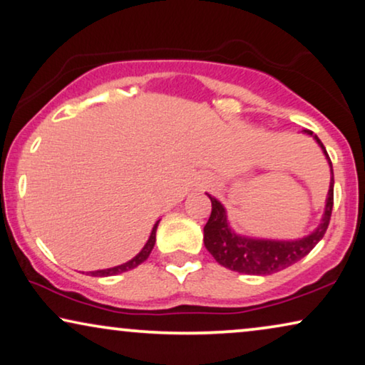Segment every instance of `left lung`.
<instances>
[{
  "mask_svg": "<svg viewBox=\"0 0 365 365\" xmlns=\"http://www.w3.org/2000/svg\"><path fill=\"white\" fill-rule=\"evenodd\" d=\"M304 132L314 137L316 142L324 150L332 173V163L326 152V147L311 130ZM208 198L212 200V215H210L208 222L203 228V241L207 250L225 268L236 271V273L266 276L278 273V271L287 268V266L297 263L322 240L327 227H329L332 205H334V175L331 177V187L326 200V212L321 225L314 233L296 241L251 240L245 238V236H238L228 227L223 205L217 198H213L212 195H208Z\"/></svg>",
  "mask_w": 365,
  "mask_h": 365,
  "instance_id": "obj_1",
  "label": "left lung"
}]
</instances>
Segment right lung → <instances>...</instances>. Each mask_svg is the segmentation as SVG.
Instances as JSON below:
<instances>
[{"instance_id":"obj_1","label":"right lung","mask_w":365,"mask_h":365,"mask_svg":"<svg viewBox=\"0 0 365 365\" xmlns=\"http://www.w3.org/2000/svg\"><path fill=\"white\" fill-rule=\"evenodd\" d=\"M157 225L153 227L152 233H150V238H148V241L145 243V246H143L140 253H138L135 258H132L130 261H127V263L120 264V266H114V268H109V269H99V271H92L91 276H114V274H120V273H125V271L129 269H133L137 268L138 264H142L143 261H145L148 258V255H150V251L153 248V245H155V232H157Z\"/></svg>"}]
</instances>
